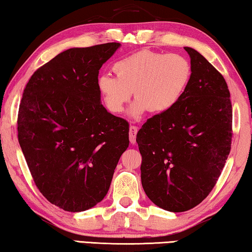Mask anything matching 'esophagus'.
Here are the masks:
<instances>
[{
  "mask_svg": "<svg viewBox=\"0 0 252 252\" xmlns=\"http://www.w3.org/2000/svg\"><path fill=\"white\" fill-rule=\"evenodd\" d=\"M136 133H138V126H130V131H129V135H130V142H131L132 144L135 143Z\"/></svg>",
  "mask_w": 252,
  "mask_h": 252,
  "instance_id": "esophagus-1",
  "label": "esophagus"
}]
</instances>
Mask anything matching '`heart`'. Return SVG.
I'll list each match as a JSON object with an SVG mask.
<instances>
[{
  "instance_id": "obj_1",
  "label": "heart",
  "mask_w": 252,
  "mask_h": 252,
  "mask_svg": "<svg viewBox=\"0 0 252 252\" xmlns=\"http://www.w3.org/2000/svg\"><path fill=\"white\" fill-rule=\"evenodd\" d=\"M116 76L103 74L97 89L110 112L120 113L134 93L136 101L130 114L139 117L147 110L153 113L168 111L177 104L191 78L188 59L176 53L142 50L114 63Z\"/></svg>"
}]
</instances>
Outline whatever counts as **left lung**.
Wrapping results in <instances>:
<instances>
[{"instance_id":"left-lung-1","label":"left lung","mask_w":252,"mask_h":252,"mask_svg":"<svg viewBox=\"0 0 252 252\" xmlns=\"http://www.w3.org/2000/svg\"><path fill=\"white\" fill-rule=\"evenodd\" d=\"M191 78L171 109L148 119L136 134L141 182L164 210L198 206L216 186L231 149L232 106L220 72L198 51L185 48Z\"/></svg>"}]
</instances>
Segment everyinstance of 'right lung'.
<instances>
[{
  "label": "right lung",
  "mask_w": 252,
  "mask_h": 252,
  "mask_svg": "<svg viewBox=\"0 0 252 252\" xmlns=\"http://www.w3.org/2000/svg\"><path fill=\"white\" fill-rule=\"evenodd\" d=\"M120 48H73L34 72L23 91L18 138L37 189L70 212L103 200L129 147V123L101 103L99 70Z\"/></svg>",
  "instance_id": "right-lung-1"
}]
</instances>
